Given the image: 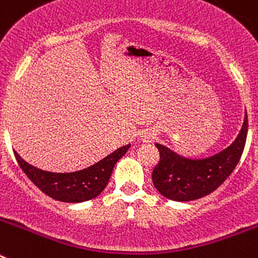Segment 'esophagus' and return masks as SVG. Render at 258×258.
<instances>
[{"instance_id": "34e87169", "label": "esophagus", "mask_w": 258, "mask_h": 258, "mask_svg": "<svg viewBox=\"0 0 258 258\" xmlns=\"http://www.w3.org/2000/svg\"><path fill=\"white\" fill-rule=\"evenodd\" d=\"M154 138L155 134L151 133V132H147V133H145V136H143V141H145V142H151Z\"/></svg>"}]
</instances>
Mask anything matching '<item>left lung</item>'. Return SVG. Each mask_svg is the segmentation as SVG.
<instances>
[{"mask_svg": "<svg viewBox=\"0 0 258 258\" xmlns=\"http://www.w3.org/2000/svg\"><path fill=\"white\" fill-rule=\"evenodd\" d=\"M247 112L235 141L217 154L202 159L184 157L156 143L160 161L152 170V182L164 198L191 202L213 192L235 169L247 140Z\"/></svg>", "mask_w": 258, "mask_h": 258, "instance_id": "left-lung-1", "label": "left lung"}]
</instances>
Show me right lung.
<instances>
[{"label":"right lung","mask_w":258,"mask_h":258,"mask_svg":"<svg viewBox=\"0 0 258 258\" xmlns=\"http://www.w3.org/2000/svg\"><path fill=\"white\" fill-rule=\"evenodd\" d=\"M131 145L122 146L94 165L71 173H54L38 169L23 160L14 151L22 170L47 197L64 203H83L97 198L106 188L113 166L129 150Z\"/></svg>","instance_id":"add662e5"}]
</instances>
